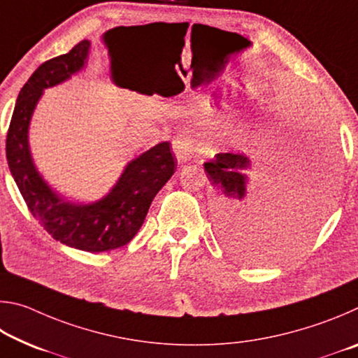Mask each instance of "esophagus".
I'll return each instance as SVG.
<instances>
[{
	"mask_svg": "<svg viewBox=\"0 0 358 358\" xmlns=\"http://www.w3.org/2000/svg\"><path fill=\"white\" fill-rule=\"evenodd\" d=\"M172 147L175 151V156H177L178 164H186L194 157V141L191 136L180 134L173 138Z\"/></svg>",
	"mask_w": 358,
	"mask_h": 358,
	"instance_id": "esophagus-1",
	"label": "esophagus"
}]
</instances>
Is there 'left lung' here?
Segmentation results:
<instances>
[{
	"instance_id": "obj_1",
	"label": "left lung",
	"mask_w": 358,
	"mask_h": 358,
	"mask_svg": "<svg viewBox=\"0 0 358 358\" xmlns=\"http://www.w3.org/2000/svg\"><path fill=\"white\" fill-rule=\"evenodd\" d=\"M320 164L313 175L300 205L275 227H265L260 217L256 187H251L243 155L217 153L203 169L215 189V220L217 237L229 251L251 264H270L289 257L305 246L322 224L329 208L336 169V147L331 134L314 138Z\"/></svg>"
}]
</instances>
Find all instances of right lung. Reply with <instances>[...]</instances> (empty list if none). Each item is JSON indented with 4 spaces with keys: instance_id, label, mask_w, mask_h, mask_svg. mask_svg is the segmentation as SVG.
I'll use <instances>...</instances> for the list:
<instances>
[{
    "instance_id": "right-lung-1",
    "label": "right lung",
    "mask_w": 358,
    "mask_h": 358,
    "mask_svg": "<svg viewBox=\"0 0 358 358\" xmlns=\"http://www.w3.org/2000/svg\"><path fill=\"white\" fill-rule=\"evenodd\" d=\"M90 41L42 63L20 90L6 137V157L28 210L59 243L88 252L128 245L145 221L161 187L177 169L171 143L162 142L128 162L110 192L93 203L64 201L41 177L33 162L28 129L45 88L71 78L88 62Z\"/></svg>"
}]
</instances>
